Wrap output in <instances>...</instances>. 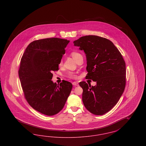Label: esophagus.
Returning a JSON list of instances; mask_svg holds the SVG:
<instances>
[{"instance_id": "34e87169", "label": "esophagus", "mask_w": 146, "mask_h": 146, "mask_svg": "<svg viewBox=\"0 0 146 146\" xmlns=\"http://www.w3.org/2000/svg\"><path fill=\"white\" fill-rule=\"evenodd\" d=\"M72 84L74 85V86H78V83L76 82H73Z\"/></svg>"}]
</instances>
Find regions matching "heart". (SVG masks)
Instances as JSON below:
<instances>
[{
  "mask_svg": "<svg viewBox=\"0 0 146 146\" xmlns=\"http://www.w3.org/2000/svg\"><path fill=\"white\" fill-rule=\"evenodd\" d=\"M81 55L79 53H78V52H75V51H74V52H72V53H71V56H72V57H73V58L74 60H76V58L79 56ZM62 61H60V62L59 63V65H62ZM69 76H70V78H76V76L75 75V74H73V73H70V74H69Z\"/></svg>",
  "mask_w": 146,
  "mask_h": 146,
  "instance_id": "b5f03b06",
  "label": "heart"
}]
</instances>
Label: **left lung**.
<instances>
[{"mask_svg":"<svg viewBox=\"0 0 146 146\" xmlns=\"http://www.w3.org/2000/svg\"><path fill=\"white\" fill-rule=\"evenodd\" d=\"M86 54V79L96 82L94 86L85 82L82 100L95 115H103L117 104L125 89L126 66L121 53L112 42L97 35H86L73 42Z\"/></svg>","mask_w":146,"mask_h":146,"instance_id":"obj_1","label":"left lung"}]
</instances>
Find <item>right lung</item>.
Returning a JSON list of instances; mask_svg holds the SVG:
<instances>
[{
	"label": "right lung",
	"mask_w": 146,
	"mask_h": 146,
	"mask_svg": "<svg viewBox=\"0 0 146 146\" xmlns=\"http://www.w3.org/2000/svg\"><path fill=\"white\" fill-rule=\"evenodd\" d=\"M69 42L57 38L35 40L21 58L19 76L25 98L33 109L46 115L62 110L73 87L69 82L58 85L51 80Z\"/></svg>",
	"instance_id": "obj_1"
}]
</instances>
